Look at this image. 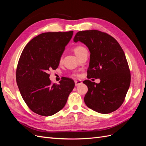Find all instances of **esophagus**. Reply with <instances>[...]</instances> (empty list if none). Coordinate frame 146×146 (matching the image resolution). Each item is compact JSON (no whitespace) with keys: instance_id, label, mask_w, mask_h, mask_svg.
<instances>
[{"instance_id":"1","label":"esophagus","mask_w":146,"mask_h":146,"mask_svg":"<svg viewBox=\"0 0 146 146\" xmlns=\"http://www.w3.org/2000/svg\"><path fill=\"white\" fill-rule=\"evenodd\" d=\"M82 83V82H81V80H75V85H76V86L81 85Z\"/></svg>"}]
</instances>
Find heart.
I'll return each mask as SVG.
<instances>
[{
    "label": "heart",
    "mask_w": 146,
    "mask_h": 146,
    "mask_svg": "<svg viewBox=\"0 0 146 146\" xmlns=\"http://www.w3.org/2000/svg\"><path fill=\"white\" fill-rule=\"evenodd\" d=\"M85 50H86V48L82 46H76V47H74V52L75 53V54H76L77 56H78L82 54V52Z\"/></svg>",
    "instance_id": "1"
}]
</instances>
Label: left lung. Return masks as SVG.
I'll use <instances>...</instances> for the list:
<instances>
[{
  "mask_svg": "<svg viewBox=\"0 0 146 146\" xmlns=\"http://www.w3.org/2000/svg\"><path fill=\"white\" fill-rule=\"evenodd\" d=\"M74 41L82 42L90 52L88 78L100 80L99 83L83 82L88 88L84 98L85 104L102 114L116 111L124 101L131 80L122 47L113 37L96 30L77 32Z\"/></svg>",
  "mask_w": 146,
  "mask_h": 146,
  "instance_id": "obj_1",
  "label": "left lung"
}]
</instances>
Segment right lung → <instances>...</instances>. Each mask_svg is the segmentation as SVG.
<instances>
[{
	"label": "right lung",
	"mask_w": 146,
	"mask_h": 146,
	"mask_svg": "<svg viewBox=\"0 0 146 146\" xmlns=\"http://www.w3.org/2000/svg\"><path fill=\"white\" fill-rule=\"evenodd\" d=\"M73 31L43 33L24 47L16 69V82L25 104L34 113L49 116L62 109L74 82L64 78L52 84L48 71L55 70L61 56L72 38Z\"/></svg>",
	"instance_id": "right-lung-1"
}]
</instances>
